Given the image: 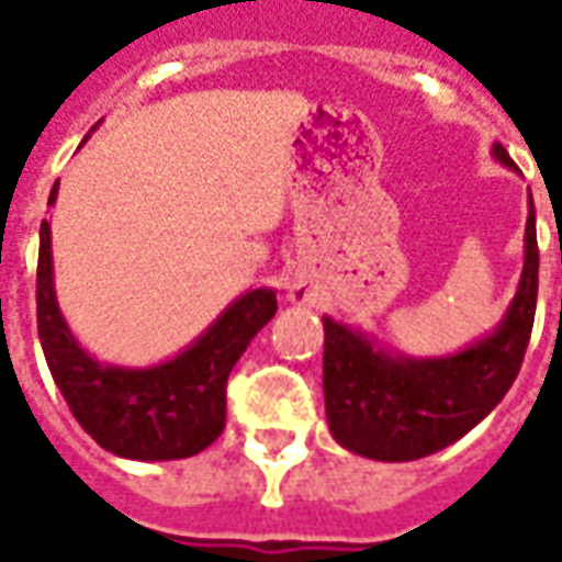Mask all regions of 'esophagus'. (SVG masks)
Masks as SVG:
<instances>
[{
    "mask_svg": "<svg viewBox=\"0 0 562 562\" xmlns=\"http://www.w3.org/2000/svg\"><path fill=\"white\" fill-rule=\"evenodd\" d=\"M310 285H306V280H294L292 285H289V297L292 301H297V304H304V301H310Z\"/></svg>",
    "mask_w": 562,
    "mask_h": 562,
    "instance_id": "esophagus-1",
    "label": "esophagus"
}]
</instances>
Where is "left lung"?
Returning a JSON list of instances; mask_svg holds the SVG:
<instances>
[{
	"label": "left lung",
	"mask_w": 562,
	"mask_h": 562,
	"mask_svg": "<svg viewBox=\"0 0 562 562\" xmlns=\"http://www.w3.org/2000/svg\"><path fill=\"white\" fill-rule=\"evenodd\" d=\"M494 159L515 161L503 144ZM539 292L536 207L524 228V270L506 316L487 337L442 358L389 352L361 328L325 322V413L334 439L370 460H418L467 436L506 397L530 342Z\"/></svg>",
	"instance_id": "8db88e82"
}]
</instances>
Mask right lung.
Returning <instances> with one entry per match:
<instances>
[{"mask_svg": "<svg viewBox=\"0 0 562 562\" xmlns=\"http://www.w3.org/2000/svg\"><path fill=\"white\" fill-rule=\"evenodd\" d=\"M56 186L47 204L56 201ZM35 301L38 340L68 409L99 446L128 460H180L204 451L225 427L232 367L277 313V292L252 289L168 361L153 367L102 364L75 340L59 313L47 220L38 244Z\"/></svg>", "mask_w": 562, "mask_h": 562, "instance_id": "1", "label": "right lung"}]
</instances>
